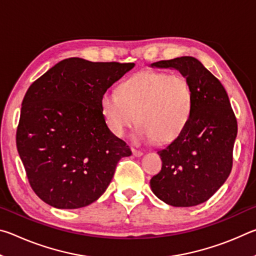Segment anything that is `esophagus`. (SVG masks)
<instances>
[{"mask_svg": "<svg viewBox=\"0 0 256 256\" xmlns=\"http://www.w3.org/2000/svg\"><path fill=\"white\" fill-rule=\"evenodd\" d=\"M132 154H133V156H136V157H141V156L144 154V152H142L141 150H136L134 148H132Z\"/></svg>", "mask_w": 256, "mask_h": 256, "instance_id": "1", "label": "esophagus"}]
</instances>
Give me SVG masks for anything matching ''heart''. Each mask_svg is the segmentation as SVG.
I'll return each mask as SVG.
<instances>
[{
    "instance_id": "1",
    "label": "heart",
    "mask_w": 256,
    "mask_h": 256,
    "mask_svg": "<svg viewBox=\"0 0 256 256\" xmlns=\"http://www.w3.org/2000/svg\"><path fill=\"white\" fill-rule=\"evenodd\" d=\"M100 108L108 128L116 136H123L138 120L136 140L166 144L188 126L193 92L183 76L144 71L125 80L118 92H104Z\"/></svg>"
}]
</instances>
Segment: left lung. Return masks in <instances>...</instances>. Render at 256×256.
Listing matches in <instances>:
<instances>
[{"label": "left lung", "instance_id": "left-lung-1", "mask_svg": "<svg viewBox=\"0 0 256 256\" xmlns=\"http://www.w3.org/2000/svg\"><path fill=\"white\" fill-rule=\"evenodd\" d=\"M178 70L193 92V110L183 133L158 151L162 170L150 180L154 196L172 206H194L222 188L232 168L237 120L216 78L192 56L151 64Z\"/></svg>", "mask_w": 256, "mask_h": 256}]
</instances>
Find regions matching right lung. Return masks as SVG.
<instances>
[{"label":"right lung","mask_w":256,"mask_h":256,"mask_svg":"<svg viewBox=\"0 0 256 256\" xmlns=\"http://www.w3.org/2000/svg\"><path fill=\"white\" fill-rule=\"evenodd\" d=\"M134 63L71 58L32 82L24 94L16 148L29 184L47 204L79 209L102 196L131 149L104 118L100 98Z\"/></svg>","instance_id":"obj_1"}]
</instances>
